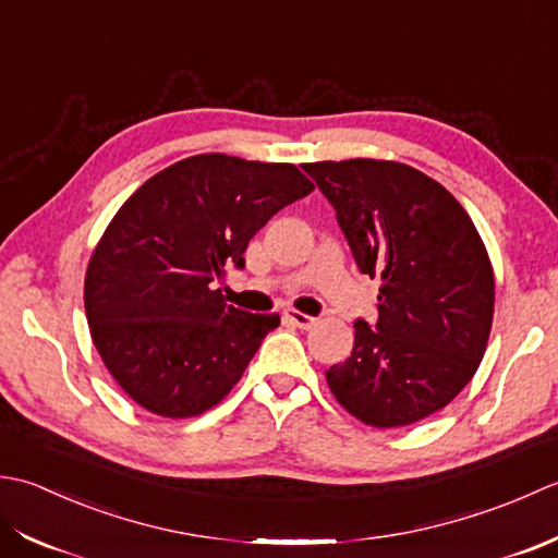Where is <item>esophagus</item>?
Wrapping results in <instances>:
<instances>
[{
    "label": "esophagus",
    "mask_w": 558,
    "mask_h": 558,
    "mask_svg": "<svg viewBox=\"0 0 558 558\" xmlns=\"http://www.w3.org/2000/svg\"><path fill=\"white\" fill-rule=\"evenodd\" d=\"M283 320L295 325L299 329H311V327L317 323L315 317L305 315V313H299V311H287V313H283Z\"/></svg>",
    "instance_id": "obj_1"
}]
</instances>
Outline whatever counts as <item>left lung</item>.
I'll return each instance as SVG.
<instances>
[{
  "mask_svg": "<svg viewBox=\"0 0 558 558\" xmlns=\"http://www.w3.org/2000/svg\"><path fill=\"white\" fill-rule=\"evenodd\" d=\"M363 275L380 277L378 323H354L351 356L325 373L351 416L373 428L422 422L450 404L484 359L494 267L470 214L407 163H305Z\"/></svg>",
  "mask_w": 558,
  "mask_h": 558,
  "instance_id": "obj_1",
  "label": "left lung"
}]
</instances>
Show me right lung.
Returning <instances> with one entry per match:
<instances>
[{
	"label": "right lung",
	"instance_id": "right-lung-1",
	"mask_svg": "<svg viewBox=\"0 0 558 558\" xmlns=\"http://www.w3.org/2000/svg\"><path fill=\"white\" fill-rule=\"evenodd\" d=\"M315 185L293 163L197 154L146 180L90 253V339L146 412L199 416L241 380L279 315L226 305L214 281L263 226Z\"/></svg>",
	"mask_w": 558,
	"mask_h": 558
}]
</instances>
